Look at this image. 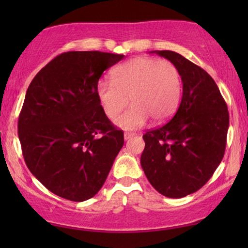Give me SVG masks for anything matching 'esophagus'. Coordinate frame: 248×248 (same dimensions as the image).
Listing matches in <instances>:
<instances>
[{"label": "esophagus", "mask_w": 248, "mask_h": 248, "mask_svg": "<svg viewBox=\"0 0 248 248\" xmlns=\"http://www.w3.org/2000/svg\"><path fill=\"white\" fill-rule=\"evenodd\" d=\"M134 133H132V132H125L124 133V139L125 140H128V139H131L132 137H134Z\"/></svg>", "instance_id": "esophagus-1"}]
</instances>
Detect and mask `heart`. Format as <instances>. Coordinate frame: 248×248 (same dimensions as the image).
Instances as JSON below:
<instances>
[{"mask_svg":"<svg viewBox=\"0 0 248 248\" xmlns=\"http://www.w3.org/2000/svg\"><path fill=\"white\" fill-rule=\"evenodd\" d=\"M113 80H99L97 98L104 114L123 130H137L149 118L155 124L169 120L177 109L183 82L177 66L154 57H134L113 70Z\"/></svg>","mask_w":248,"mask_h":248,"instance_id":"1","label":"heart"}]
</instances>
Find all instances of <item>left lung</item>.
Wrapping results in <instances>:
<instances>
[{
	"label": "left lung",
	"instance_id": "8db88e82",
	"mask_svg": "<svg viewBox=\"0 0 248 248\" xmlns=\"http://www.w3.org/2000/svg\"><path fill=\"white\" fill-rule=\"evenodd\" d=\"M152 53L177 66L183 96L174 117L143 135L141 166L160 194L184 198L199 191L221 162L229 113L215 80L202 67L171 50Z\"/></svg>",
	"mask_w": 248,
	"mask_h": 248
}]
</instances>
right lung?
Returning a JSON list of instances; mask_svg holds the SVG:
<instances>
[{"mask_svg":"<svg viewBox=\"0 0 248 248\" xmlns=\"http://www.w3.org/2000/svg\"><path fill=\"white\" fill-rule=\"evenodd\" d=\"M124 55L67 52L44 66L26 93L18 135L27 167L54 194L82 202L97 194L124 144L97 98L101 74Z\"/></svg>","mask_w":248,"mask_h":248,"instance_id":"add662e5","label":"right lung"}]
</instances>
